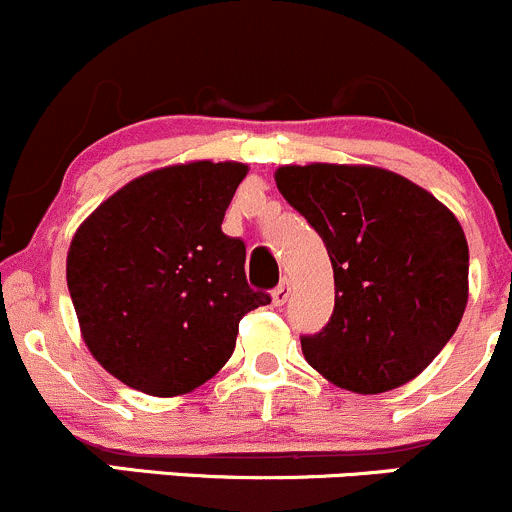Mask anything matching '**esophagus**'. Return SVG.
Here are the masks:
<instances>
[{
  "label": "esophagus",
  "instance_id": "34e87169",
  "mask_svg": "<svg viewBox=\"0 0 512 512\" xmlns=\"http://www.w3.org/2000/svg\"><path fill=\"white\" fill-rule=\"evenodd\" d=\"M288 296H291V283H288V278H283V281L273 288V303H276V306H283V303L288 301Z\"/></svg>",
  "mask_w": 512,
  "mask_h": 512
}]
</instances>
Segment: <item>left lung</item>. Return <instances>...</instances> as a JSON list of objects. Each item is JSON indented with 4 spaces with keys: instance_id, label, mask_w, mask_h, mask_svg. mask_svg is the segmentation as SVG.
Masks as SVG:
<instances>
[{
    "instance_id": "obj_1",
    "label": "left lung",
    "mask_w": 512,
    "mask_h": 512,
    "mask_svg": "<svg viewBox=\"0 0 512 512\" xmlns=\"http://www.w3.org/2000/svg\"><path fill=\"white\" fill-rule=\"evenodd\" d=\"M276 186L333 263L336 306L321 331L301 336L306 361L353 393L416 378L468 303L458 219L426 189L376 166H283Z\"/></svg>"
}]
</instances>
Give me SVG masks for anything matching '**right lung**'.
Returning <instances> with one entry per match:
<instances>
[{
  "mask_svg": "<svg viewBox=\"0 0 512 512\" xmlns=\"http://www.w3.org/2000/svg\"><path fill=\"white\" fill-rule=\"evenodd\" d=\"M236 161L166 166L104 201L74 234L67 286L91 356L149 396L209 381L239 321L271 303L246 283V244L221 231L244 181Z\"/></svg>",
  "mask_w": 512,
  "mask_h": 512,
  "instance_id": "right-lung-1",
  "label": "right lung"
}]
</instances>
